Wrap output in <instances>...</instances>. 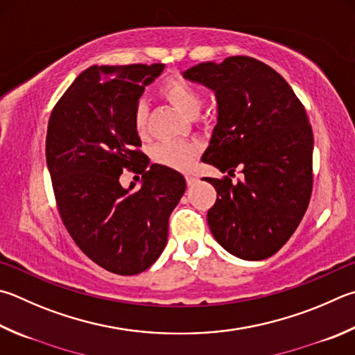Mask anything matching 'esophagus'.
Wrapping results in <instances>:
<instances>
[{
    "label": "esophagus",
    "mask_w": 355,
    "mask_h": 355,
    "mask_svg": "<svg viewBox=\"0 0 355 355\" xmlns=\"http://www.w3.org/2000/svg\"><path fill=\"white\" fill-rule=\"evenodd\" d=\"M197 182L196 177H191V175H186V183H188V186H192Z\"/></svg>",
    "instance_id": "34e87169"
}]
</instances>
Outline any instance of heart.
<instances>
[{
    "mask_svg": "<svg viewBox=\"0 0 355 355\" xmlns=\"http://www.w3.org/2000/svg\"><path fill=\"white\" fill-rule=\"evenodd\" d=\"M161 94L172 102L178 110L188 116H197L203 105V94L194 83L184 77H172L161 87ZM133 127L139 137H144L149 128V107L144 101H138L132 113ZM200 152V146L189 141H163L152 149V159L155 163L175 171H188L194 164Z\"/></svg>",
    "mask_w": 355,
    "mask_h": 355,
    "instance_id": "1",
    "label": "heart"
}]
</instances>
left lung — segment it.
<instances>
[{
    "label": "left lung",
    "mask_w": 355,
    "mask_h": 355,
    "mask_svg": "<svg viewBox=\"0 0 355 355\" xmlns=\"http://www.w3.org/2000/svg\"><path fill=\"white\" fill-rule=\"evenodd\" d=\"M214 89L218 122L202 161L228 175L205 178L217 191L208 211L212 236L241 259L275 254L298 228L313 186V133L304 105L266 63L233 55L184 71Z\"/></svg>",
    "instance_id": "obj_1"
}]
</instances>
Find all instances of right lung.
Segmentation results:
<instances>
[{
	"label": "right lung",
	"mask_w": 355,
	"mask_h": 355,
	"mask_svg": "<svg viewBox=\"0 0 355 355\" xmlns=\"http://www.w3.org/2000/svg\"><path fill=\"white\" fill-rule=\"evenodd\" d=\"M163 68H88L57 101L48 122L46 164L62 222L82 253L122 276L144 272L163 253L171 212L186 189L182 173L171 167L150 164L146 172L149 158L132 121L144 85ZM125 168L145 177L139 190L120 186Z\"/></svg>",
	"instance_id": "add662e5"
}]
</instances>
